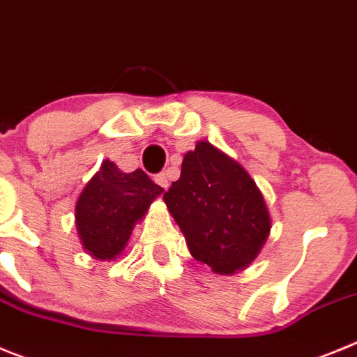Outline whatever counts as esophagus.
<instances>
[{"label":"esophagus","instance_id":"esophagus-1","mask_svg":"<svg viewBox=\"0 0 357 357\" xmlns=\"http://www.w3.org/2000/svg\"><path fill=\"white\" fill-rule=\"evenodd\" d=\"M155 179L162 188H167V186H169V172L167 171H162L160 174H156Z\"/></svg>","mask_w":357,"mask_h":357}]
</instances>
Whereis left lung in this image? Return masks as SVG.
Returning <instances> with one entry per match:
<instances>
[{
  "label": "left lung",
  "mask_w": 357,
  "mask_h": 357,
  "mask_svg": "<svg viewBox=\"0 0 357 357\" xmlns=\"http://www.w3.org/2000/svg\"><path fill=\"white\" fill-rule=\"evenodd\" d=\"M163 199L190 255L217 274H233L249 265L271 231L256 183L210 142H199L186 153L181 176Z\"/></svg>",
  "instance_id": "left-lung-1"
}]
</instances>
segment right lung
<instances>
[{"label":"right lung","instance_id":"1","mask_svg":"<svg viewBox=\"0 0 357 357\" xmlns=\"http://www.w3.org/2000/svg\"><path fill=\"white\" fill-rule=\"evenodd\" d=\"M162 192L142 169L126 174L105 160L76 202V227L83 247L98 259L115 258L130 240L135 222Z\"/></svg>","mask_w":357,"mask_h":357}]
</instances>
